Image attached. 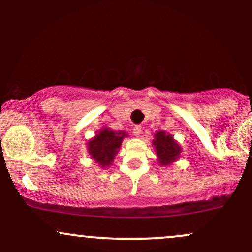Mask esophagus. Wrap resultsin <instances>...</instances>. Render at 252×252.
I'll return each mask as SVG.
<instances>
[{
  "mask_svg": "<svg viewBox=\"0 0 252 252\" xmlns=\"http://www.w3.org/2000/svg\"><path fill=\"white\" fill-rule=\"evenodd\" d=\"M141 131H142V128H141L140 126H134V128H133V134H134V135H135V136L140 135Z\"/></svg>",
  "mask_w": 252,
  "mask_h": 252,
  "instance_id": "esophagus-1",
  "label": "esophagus"
}]
</instances>
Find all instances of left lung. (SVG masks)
<instances>
[{
  "label": "left lung",
  "mask_w": 252,
  "mask_h": 252,
  "mask_svg": "<svg viewBox=\"0 0 252 252\" xmlns=\"http://www.w3.org/2000/svg\"><path fill=\"white\" fill-rule=\"evenodd\" d=\"M152 145L156 149L158 162L162 166H169L180 157L182 147L174 140L173 136L166 131H157L152 140Z\"/></svg>",
  "instance_id": "8db88e82"
}]
</instances>
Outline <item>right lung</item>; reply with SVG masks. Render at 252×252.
<instances>
[{"mask_svg":"<svg viewBox=\"0 0 252 252\" xmlns=\"http://www.w3.org/2000/svg\"><path fill=\"white\" fill-rule=\"evenodd\" d=\"M128 134L126 131H113L108 128H103L90 139L88 142V151L91 158L105 168L111 166L114 156L118 154L122 141Z\"/></svg>","mask_w":252,"mask_h":252,"instance_id":"1","label":"right lung"}]
</instances>
